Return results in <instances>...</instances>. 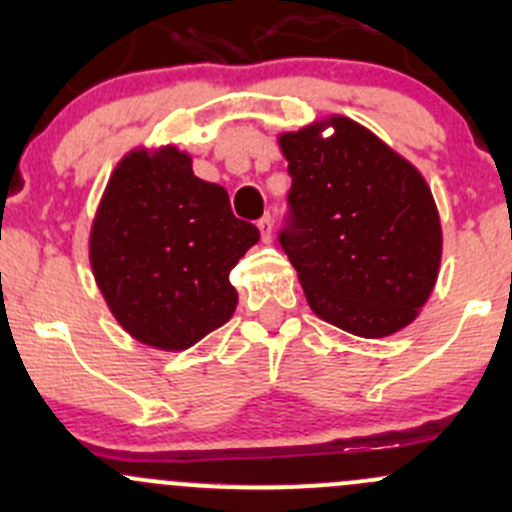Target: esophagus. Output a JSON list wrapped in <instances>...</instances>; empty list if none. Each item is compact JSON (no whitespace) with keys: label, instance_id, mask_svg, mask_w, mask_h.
Returning a JSON list of instances; mask_svg holds the SVG:
<instances>
[{"label":"esophagus","instance_id":"34e87169","mask_svg":"<svg viewBox=\"0 0 512 512\" xmlns=\"http://www.w3.org/2000/svg\"><path fill=\"white\" fill-rule=\"evenodd\" d=\"M257 227H260V232H262V240L270 242L272 240V215L270 213L262 215V218L257 220Z\"/></svg>","mask_w":512,"mask_h":512}]
</instances>
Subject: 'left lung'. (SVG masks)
<instances>
[{"mask_svg": "<svg viewBox=\"0 0 512 512\" xmlns=\"http://www.w3.org/2000/svg\"><path fill=\"white\" fill-rule=\"evenodd\" d=\"M324 125L335 133L321 136ZM292 188L280 245L317 317L379 339L416 319L441 265V220L409 160L344 116L280 136Z\"/></svg>", "mask_w": 512, "mask_h": 512, "instance_id": "left-lung-1", "label": "left lung"}]
</instances>
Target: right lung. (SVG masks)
I'll return each instance as SVG.
<instances>
[{"mask_svg": "<svg viewBox=\"0 0 512 512\" xmlns=\"http://www.w3.org/2000/svg\"><path fill=\"white\" fill-rule=\"evenodd\" d=\"M257 240L223 185L200 180L188 153L168 146L118 163L89 255L118 324L148 347L180 352L232 317L230 272Z\"/></svg>", "mask_w": 512, "mask_h": 512, "instance_id": "add662e5", "label": "right lung"}]
</instances>
